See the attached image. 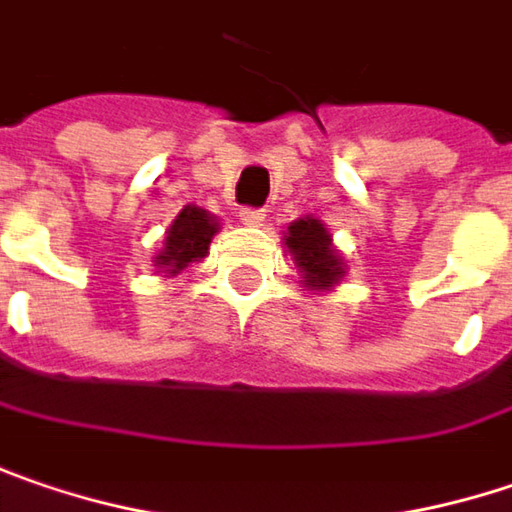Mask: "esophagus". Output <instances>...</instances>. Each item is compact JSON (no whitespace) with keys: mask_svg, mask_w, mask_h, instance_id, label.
<instances>
[{"mask_svg":"<svg viewBox=\"0 0 512 512\" xmlns=\"http://www.w3.org/2000/svg\"><path fill=\"white\" fill-rule=\"evenodd\" d=\"M237 217H240V223H243V226H263L266 211H263V208H252V205H243Z\"/></svg>","mask_w":512,"mask_h":512,"instance_id":"34e87169","label":"esophagus"}]
</instances>
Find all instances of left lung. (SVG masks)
Masks as SVG:
<instances>
[{
    "instance_id": "1",
    "label": "left lung",
    "mask_w": 512,
    "mask_h": 512,
    "mask_svg": "<svg viewBox=\"0 0 512 512\" xmlns=\"http://www.w3.org/2000/svg\"><path fill=\"white\" fill-rule=\"evenodd\" d=\"M286 249L295 257V263L301 266L307 286L313 289H327V286L339 284L342 278V257L336 255L327 228L318 220L307 217L289 226L286 234Z\"/></svg>"
}]
</instances>
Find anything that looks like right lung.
<instances>
[{"label":"right lung","instance_id":"1","mask_svg":"<svg viewBox=\"0 0 512 512\" xmlns=\"http://www.w3.org/2000/svg\"><path fill=\"white\" fill-rule=\"evenodd\" d=\"M214 231H217V223H214V217H208V211L191 208V205L182 208L179 217L173 220V226L167 228L165 249L156 257V263L165 269L167 275L182 272L188 263L208 255Z\"/></svg>","mask_w":512,"mask_h":512}]
</instances>
